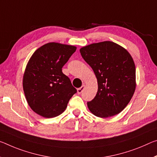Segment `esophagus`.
<instances>
[{
    "label": "esophagus",
    "mask_w": 157,
    "mask_h": 157,
    "mask_svg": "<svg viewBox=\"0 0 157 157\" xmlns=\"http://www.w3.org/2000/svg\"><path fill=\"white\" fill-rule=\"evenodd\" d=\"M84 88H85V85H84V84H83V85L81 87L78 88V94H80L82 93L83 91H84Z\"/></svg>",
    "instance_id": "obj_1"
}]
</instances>
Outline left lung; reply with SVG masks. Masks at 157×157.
Masks as SVG:
<instances>
[{"mask_svg":"<svg viewBox=\"0 0 157 157\" xmlns=\"http://www.w3.org/2000/svg\"><path fill=\"white\" fill-rule=\"evenodd\" d=\"M79 51L98 81L96 95L87 102L89 110L103 118L121 113L136 89V67L130 54L110 41L91 44Z\"/></svg>","mask_w":157,"mask_h":157,"instance_id":"8db88e82","label":"left lung"}]
</instances>
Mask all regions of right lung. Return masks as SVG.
Instances as JSON below:
<instances>
[{
	"label": "right lung",
	"mask_w": 157,
	"mask_h": 157,
	"mask_svg": "<svg viewBox=\"0 0 157 157\" xmlns=\"http://www.w3.org/2000/svg\"><path fill=\"white\" fill-rule=\"evenodd\" d=\"M76 47L56 43L44 44L34 52L27 64L23 88L29 106L43 117L59 116L77 92L62 68Z\"/></svg>",
	"instance_id": "obj_1"
}]
</instances>
